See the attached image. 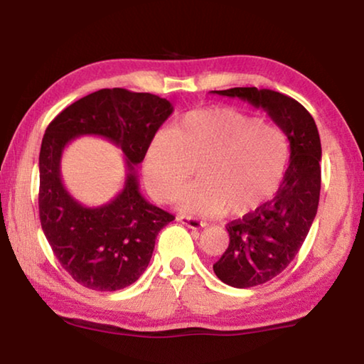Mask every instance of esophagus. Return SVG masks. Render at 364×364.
I'll list each match as a JSON object with an SVG mask.
<instances>
[{
    "label": "esophagus",
    "instance_id": "1",
    "mask_svg": "<svg viewBox=\"0 0 364 364\" xmlns=\"http://www.w3.org/2000/svg\"><path fill=\"white\" fill-rule=\"evenodd\" d=\"M178 221L183 225H186L188 228H191V230H200V228L205 226L204 221L197 220L194 217H188V215H180V217H178Z\"/></svg>",
    "mask_w": 364,
    "mask_h": 364
}]
</instances>
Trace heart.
<instances>
[{
	"instance_id": "heart-1",
	"label": "heart",
	"mask_w": 364,
	"mask_h": 364,
	"mask_svg": "<svg viewBox=\"0 0 364 364\" xmlns=\"http://www.w3.org/2000/svg\"><path fill=\"white\" fill-rule=\"evenodd\" d=\"M289 164V139L274 123L232 107L191 110L146 147L144 181L157 200L181 193L197 165L200 180L181 196L183 210L242 217L273 196Z\"/></svg>"
}]
</instances>
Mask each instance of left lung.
Wrapping results in <instances>:
<instances>
[{
  "instance_id": "obj_1",
  "label": "left lung",
  "mask_w": 364,
  "mask_h": 364,
  "mask_svg": "<svg viewBox=\"0 0 364 364\" xmlns=\"http://www.w3.org/2000/svg\"><path fill=\"white\" fill-rule=\"evenodd\" d=\"M267 110L282 128L291 160L278 193L267 204L228 223L230 245L213 264L225 284L247 289L273 279L287 268L316 217L321 189V141L310 112L292 97L273 90L230 88L215 91Z\"/></svg>"
}]
</instances>
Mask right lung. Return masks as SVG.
I'll return each mask as SVG.
<instances>
[{
  "instance_id": "right-lung-1",
  "label": "right lung",
  "mask_w": 364,
  "mask_h": 364,
  "mask_svg": "<svg viewBox=\"0 0 364 364\" xmlns=\"http://www.w3.org/2000/svg\"><path fill=\"white\" fill-rule=\"evenodd\" d=\"M171 110L170 101L156 95L104 88L70 104L48 125L40 151V221L54 255L78 284L93 291L133 284L151 262L159 231L175 220L141 196L134 167ZM83 134L112 140L126 154L124 189L101 208L80 205L60 178L63 147Z\"/></svg>"
}]
</instances>
